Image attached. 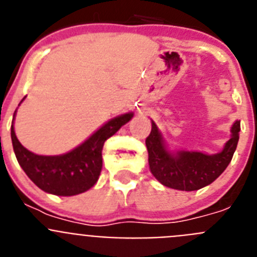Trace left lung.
<instances>
[{
    "mask_svg": "<svg viewBox=\"0 0 257 257\" xmlns=\"http://www.w3.org/2000/svg\"><path fill=\"white\" fill-rule=\"evenodd\" d=\"M239 131L240 121H235L231 126L230 139L220 153L185 151L171 153L161 131L152 121V131L145 140L151 172L165 187L185 192L201 189L216 180L228 167L237 148Z\"/></svg>",
    "mask_w": 257,
    "mask_h": 257,
    "instance_id": "8db88e82",
    "label": "left lung"
}]
</instances>
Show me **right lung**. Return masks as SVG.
<instances>
[{
	"instance_id": "1",
	"label": "right lung",
	"mask_w": 257,
	"mask_h": 257,
	"mask_svg": "<svg viewBox=\"0 0 257 257\" xmlns=\"http://www.w3.org/2000/svg\"><path fill=\"white\" fill-rule=\"evenodd\" d=\"M133 115V113H126L113 118L85 143L60 156H38L29 152L20 144L14 124H11L14 152L22 169L40 189L55 196H76L96 184L103 167L104 143L130 121Z\"/></svg>"
}]
</instances>
